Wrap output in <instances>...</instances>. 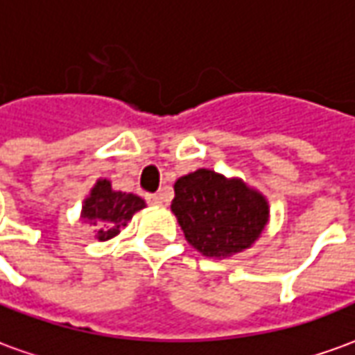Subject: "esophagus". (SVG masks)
I'll return each instance as SVG.
<instances>
[{
    "label": "esophagus",
    "mask_w": 355,
    "mask_h": 355,
    "mask_svg": "<svg viewBox=\"0 0 355 355\" xmlns=\"http://www.w3.org/2000/svg\"><path fill=\"white\" fill-rule=\"evenodd\" d=\"M146 201L150 202V205H156V207H158V205H162L164 202V197L160 195V193H154V195H148V197H146Z\"/></svg>",
    "instance_id": "34e87169"
}]
</instances>
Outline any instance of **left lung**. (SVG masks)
<instances>
[{
	"label": "left lung",
	"instance_id": "left-lung-1",
	"mask_svg": "<svg viewBox=\"0 0 355 355\" xmlns=\"http://www.w3.org/2000/svg\"><path fill=\"white\" fill-rule=\"evenodd\" d=\"M172 212L187 243L209 259H228L253 248L270 220L268 199L241 178L209 168L173 183Z\"/></svg>",
	"mask_w": 355,
	"mask_h": 355
}]
</instances>
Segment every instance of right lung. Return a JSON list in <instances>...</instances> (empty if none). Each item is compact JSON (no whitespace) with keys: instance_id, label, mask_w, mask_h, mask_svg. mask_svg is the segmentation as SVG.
Listing matches in <instances>:
<instances>
[{"instance_id":"obj_1","label":"right lung","mask_w":355,"mask_h":355,"mask_svg":"<svg viewBox=\"0 0 355 355\" xmlns=\"http://www.w3.org/2000/svg\"><path fill=\"white\" fill-rule=\"evenodd\" d=\"M146 202L133 193H123L112 189V182L100 178L83 201L80 220L94 226V238L107 241L116 238L119 230L127 226L133 214L143 210Z\"/></svg>"}]
</instances>
